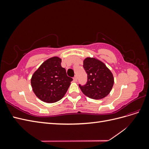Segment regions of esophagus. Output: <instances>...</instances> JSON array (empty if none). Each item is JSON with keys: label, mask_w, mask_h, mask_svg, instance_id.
<instances>
[{"label": "esophagus", "mask_w": 149, "mask_h": 149, "mask_svg": "<svg viewBox=\"0 0 149 149\" xmlns=\"http://www.w3.org/2000/svg\"><path fill=\"white\" fill-rule=\"evenodd\" d=\"M73 80L74 81H77V80H78V78H77V76H76V75L74 76L73 77Z\"/></svg>", "instance_id": "1"}]
</instances>
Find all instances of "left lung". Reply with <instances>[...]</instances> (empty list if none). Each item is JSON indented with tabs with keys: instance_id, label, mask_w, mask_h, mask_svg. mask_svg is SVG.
Wrapping results in <instances>:
<instances>
[{
	"instance_id": "obj_1",
	"label": "left lung",
	"mask_w": 149,
	"mask_h": 149,
	"mask_svg": "<svg viewBox=\"0 0 149 149\" xmlns=\"http://www.w3.org/2000/svg\"><path fill=\"white\" fill-rule=\"evenodd\" d=\"M83 68L88 79L84 85L79 84L83 93L94 100H101L107 96L114 84L111 71L102 62L91 58L84 60Z\"/></svg>"
}]
</instances>
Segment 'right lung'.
I'll use <instances>...</instances> for the list:
<instances>
[{
  "mask_svg": "<svg viewBox=\"0 0 149 149\" xmlns=\"http://www.w3.org/2000/svg\"><path fill=\"white\" fill-rule=\"evenodd\" d=\"M61 59L52 57L43 62L33 73L31 85L40 100L53 103L60 101L66 94L73 81L61 66Z\"/></svg>",
  "mask_w": 149,
  "mask_h": 149,
  "instance_id": "right-lung-1",
  "label": "right lung"
}]
</instances>
